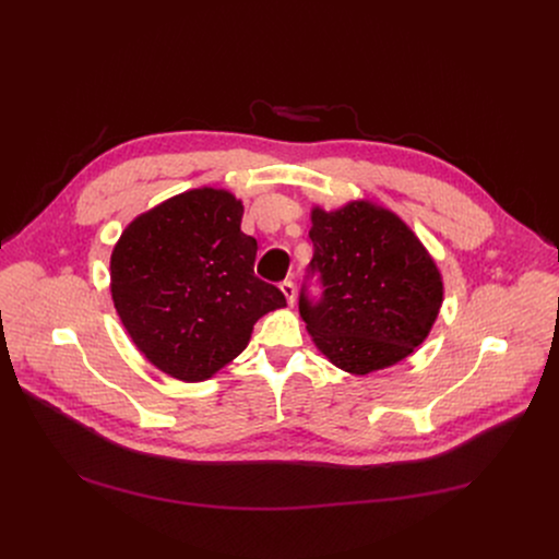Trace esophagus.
I'll return each instance as SVG.
<instances>
[{
    "label": "esophagus",
    "mask_w": 559,
    "mask_h": 559,
    "mask_svg": "<svg viewBox=\"0 0 559 559\" xmlns=\"http://www.w3.org/2000/svg\"><path fill=\"white\" fill-rule=\"evenodd\" d=\"M281 292L285 294L287 305H294V300H296V285H294L292 281H283V283H281Z\"/></svg>",
    "instance_id": "esophagus-1"
}]
</instances>
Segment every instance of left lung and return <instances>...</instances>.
Wrapping results in <instances>:
<instances>
[{"mask_svg":"<svg viewBox=\"0 0 559 559\" xmlns=\"http://www.w3.org/2000/svg\"><path fill=\"white\" fill-rule=\"evenodd\" d=\"M313 257L323 296L300 292L298 309L325 358L367 376L414 354L429 336L444 296L442 274L412 227L386 207L352 201L311 210Z\"/></svg>","mask_w":559,"mask_h":559,"instance_id":"left-lung-1","label":"left lung"}]
</instances>
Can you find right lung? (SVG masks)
Masks as SVG:
<instances>
[{
    "label": "right lung",
    "instance_id": "1",
    "mask_svg": "<svg viewBox=\"0 0 559 559\" xmlns=\"http://www.w3.org/2000/svg\"><path fill=\"white\" fill-rule=\"evenodd\" d=\"M243 203L197 188L139 214L110 257V292L136 349L164 373L201 382L241 354L254 323L285 307L254 276L257 238Z\"/></svg>",
    "mask_w": 559,
    "mask_h": 559
}]
</instances>
